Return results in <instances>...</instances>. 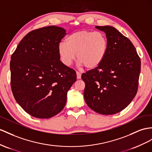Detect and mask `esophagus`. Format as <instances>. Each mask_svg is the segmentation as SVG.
<instances>
[{
  "instance_id": "1",
  "label": "esophagus",
  "mask_w": 152,
  "mask_h": 152,
  "mask_svg": "<svg viewBox=\"0 0 152 152\" xmlns=\"http://www.w3.org/2000/svg\"><path fill=\"white\" fill-rule=\"evenodd\" d=\"M76 75H77V79H81V73L80 72H76Z\"/></svg>"
}]
</instances>
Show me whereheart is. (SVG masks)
<instances>
[{"instance_id":"1","label":"heart","mask_w":152,"mask_h":152,"mask_svg":"<svg viewBox=\"0 0 152 152\" xmlns=\"http://www.w3.org/2000/svg\"><path fill=\"white\" fill-rule=\"evenodd\" d=\"M108 40L102 32L81 30L66 38L58 45V52L62 64L70 66L75 60L87 69H95L102 63L107 52Z\"/></svg>"}]
</instances>
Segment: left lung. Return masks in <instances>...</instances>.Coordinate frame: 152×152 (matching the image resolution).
<instances>
[{
	"label": "left lung",
	"mask_w": 152,
	"mask_h": 152,
	"mask_svg": "<svg viewBox=\"0 0 152 152\" xmlns=\"http://www.w3.org/2000/svg\"><path fill=\"white\" fill-rule=\"evenodd\" d=\"M106 34L107 52L98 67L83 73L84 98L97 113L112 115L129 104L137 91L141 60L130 40L114 27L96 26Z\"/></svg>",
	"instance_id": "left-lung-1"
}]
</instances>
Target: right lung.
<instances>
[{"label":"right lung","mask_w":152,"mask_h":152,"mask_svg":"<svg viewBox=\"0 0 152 152\" xmlns=\"http://www.w3.org/2000/svg\"><path fill=\"white\" fill-rule=\"evenodd\" d=\"M65 34V29L54 26L33 30L11 55L14 98L34 118L48 119L60 113L68 91L76 81L75 71L62 64L58 52V45Z\"/></svg>","instance_id":"add662e5"}]
</instances>
